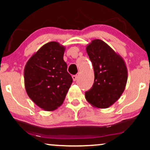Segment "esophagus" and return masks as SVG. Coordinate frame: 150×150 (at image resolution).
Wrapping results in <instances>:
<instances>
[{
  "instance_id": "1",
  "label": "esophagus",
  "mask_w": 150,
  "mask_h": 150,
  "mask_svg": "<svg viewBox=\"0 0 150 150\" xmlns=\"http://www.w3.org/2000/svg\"><path fill=\"white\" fill-rule=\"evenodd\" d=\"M78 78H79V76H78L77 75H73V76H72V79H73L74 81H77Z\"/></svg>"
}]
</instances>
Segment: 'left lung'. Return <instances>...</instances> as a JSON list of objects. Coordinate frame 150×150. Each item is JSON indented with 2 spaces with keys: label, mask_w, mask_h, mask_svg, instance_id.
Instances as JSON below:
<instances>
[{
  "label": "left lung",
  "mask_w": 150,
  "mask_h": 150,
  "mask_svg": "<svg viewBox=\"0 0 150 150\" xmlns=\"http://www.w3.org/2000/svg\"><path fill=\"white\" fill-rule=\"evenodd\" d=\"M94 71V83L85 92L87 101L93 107L106 108L121 97L128 80V69L122 57L107 44L96 39L86 47Z\"/></svg>",
  "instance_id": "8db88e82"
}]
</instances>
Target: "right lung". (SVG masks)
Instances as JSON below:
<instances>
[{
	"instance_id": "obj_1",
	"label": "right lung",
	"mask_w": 150,
	"mask_h": 150,
	"mask_svg": "<svg viewBox=\"0 0 150 150\" xmlns=\"http://www.w3.org/2000/svg\"><path fill=\"white\" fill-rule=\"evenodd\" d=\"M65 47L50 42L41 47L26 63V91L33 102L46 111L56 110L64 101L72 83L63 60Z\"/></svg>"
}]
</instances>
